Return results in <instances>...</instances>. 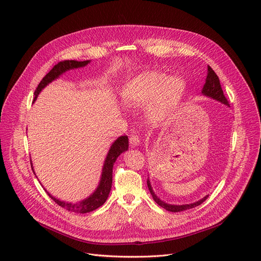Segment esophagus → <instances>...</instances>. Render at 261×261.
Wrapping results in <instances>:
<instances>
[{
	"label": "esophagus",
	"instance_id": "esophagus-1",
	"mask_svg": "<svg viewBox=\"0 0 261 261\" xmlns=\"http://www.w3.org/2000/svg\"><path fill=\"white\" fill-rule=\"evenodd\" d=\"M129 141H130V144H131V146H132V147L139 146V145H140V143H141V140H140L139 136H138V135H134V134L130 136Z\"/></svg>",
	"mask_w": 261,
	"mask_h": 261
}]
</instances>
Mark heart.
I'll return each instance as SVG.
<instances>
[{
  "instance_id": "heart-1",
  "label": "heart",
  "mask_w": 261,
  "mask_h": 261,
  "mask_svg": "<svg viewBox=\"0 0 261 261\" xmlns=\"http://www.w3.org/2000/svg\"><path fill=\"white\" fill-rule=\"evenodd\" d=\"M183 85L179 78H170L156 72H145L131 79L122 90V98L132 107H142L156 98L154 110L161 112L180 95Z\"/></svg>"
}]
</instances>
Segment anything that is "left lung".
Listing matches in <instances>:
<instances>
[{"instance_id": "8db88e82", "label": "left lung", "mask_w": 261, "mask_h": 261, "mask_svg": "<svg viewBox=\"0 0 261 261\" xmlns=\"http://www.w3.org/2000/svg\"><path fill=\"white\" fill-rule=\"evenodd\" d=\"M202 93L204 95L208 96V97H212L218 101H221L222 103L224 105H227L228 106V101L226 99V97L223 94V91L221 89V85H220V80H219V77L217 76V74L214 72L213 68L208 65L207 66V76H206V80H205V84H204V87L202 89ZM147 185H148V188H149V191L150 194L152 195V198L153 200L156 202V204H159L161 207L165 208L166 211L168 212H172V213H176V212H182V211H185V210H189V208H194V207H197L199 206L200 204H202L205 200L207 199L208 196L204 197L203 199H201L200 201L198 202H195V203H191V204H185V205H171V204H167L165 202H163L162 200H160L155 194L153 193L152 190V187L151 185H150V181L149 179L147 180Z\"/></svg>"}]
</instances>
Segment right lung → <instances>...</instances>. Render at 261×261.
<instances>
[{"label":"right lung","mask_w":261,"mask_h":261,"mask_svg":"<svg viewBox=\"0 0 261 261\" xmlns=\"http://www.w3.org/2000/svg\"><path fill=\"white\" fill-rule=\"evenodd\" d=\"M88 63H90V60L86 61H76V60H64L58 62L56 65H55L51 70L43 77V79L40 81V84L38 85V88L35 91V99L36 100L37 96L41 92L43 88H45L49 82L58 78L61 74L68 70H73V68L77 67H82L86 66ZM129 147V142H128V136L127 135H122L120 138H118L110 148L108 155L106 158L105 164H103V168H102V173H101V179L100 183L94 191V194L91 195L88 199L78 202V203H67L60 201L56 198L51 197L48 193V196L56 202L59 206L63 207L64 210L72 212V213H78V214H86L95 211L96 208L100 207L101 205L106 202V200L109 197L110 190H111L112 187V172H113V165L116 161V159L119 156L120 153L123 151H127ZM32 164V163H31ZM33 169V165H32ZM46 191V190H45Z\"/></svg>","instance_id":"right-lung-1"}]
</instances>
